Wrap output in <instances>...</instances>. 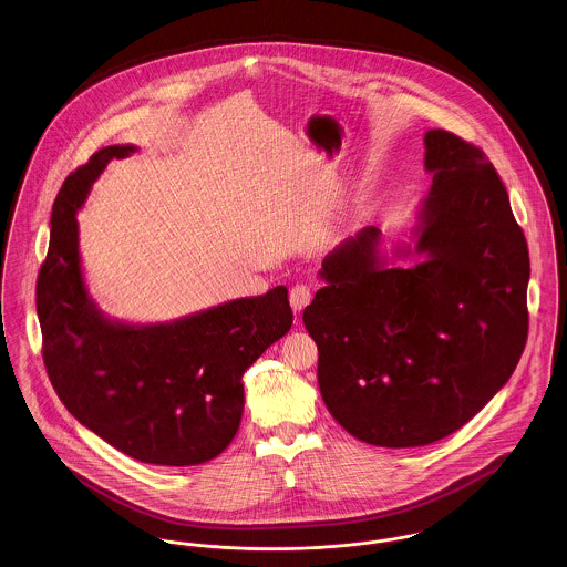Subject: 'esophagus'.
Here are the masks:
<instances>
[{
    "instance_id": "obj_1",
    "label": "esophagus",
    "mask_w": 567,
    "mask_h": 567,
    "mask_svg": "<svg viewBox=\"0 0 567 567\" xmlns=\"http://www.w3.org/2000/svg\"><path fill=\"white\" fill-rule=\"evenodd\" d=\"M310 299H312V293H310V287H306V285H296V287L291 289V293H289L291 308H293L296 312H301V310L310 303Z\"/></svg>"
}]
</instances>
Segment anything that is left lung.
<instances>
[{"instance_id": "obj_1", "label": "left lung", "mask_w": 567, "mask_h": 567, "mask_svg": "<svg viewBox=\"0 0 567 567\" xmlns=\"http://www.w3.org/2000/svg\"><path fill=\"white\" fill-rule=\"evenodd\" d=\"M425 169L433 185L414 227L425 259L386 268L380 231L365 227L324 257V287L303 310L327 410L386 449L463 427L513 377L529 327L527 240L493 163L430 130Z\"/></svg>"}]
</instances>
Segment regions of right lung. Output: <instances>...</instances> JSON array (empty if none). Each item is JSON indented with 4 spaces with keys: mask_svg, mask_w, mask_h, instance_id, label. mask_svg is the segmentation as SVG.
Wrapping results in <instances>:
<instances>
[{
    "mask_svg": "<svg viewBox=\"0 0 567 567\" xmlns=\"http://www.w3.org/2000/svg\"><path fill=\"white\" fill-rule=\"evenodd\" d=\"M135 151H97L54 199L35 287L42 357L59 400L110 446L142 463L197 465L234 440L244 372L291 329L293 312L287 287H276L172 323H118L102 315L82 278L76 213L110 159Z\"/></svg>",
    "mask_w": 567,
    "mask_h": 567,
    "instance_id": "right-lung-1",
    "label": "right lung"
}]
</instances>
